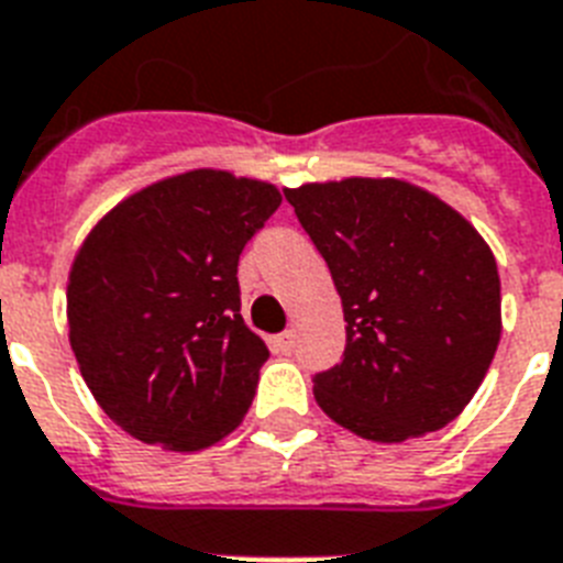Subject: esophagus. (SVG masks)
<instances>
[{
    "label": "esophagus",
    "instance_id": "1",
    "mask_svg": "<svg viewBox=\"0 0 563 563\" xmlns=\"http://www.w3.org/2000/svg\"><path fill=\"white\" fill-rule=\"evenodd\" d=\"M274 350L283 355H289L291 350H295V332H291V329H286V332H280V335L274 338Z\"/></svg>",
    "mask_w": 563,
    "mask_h": 563
}]
</instances>
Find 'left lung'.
Returning <instances> with one entry per match:
<instances>
[{
  "mask_svg": "<svg viewBox=\"0 0 563 563\" xmlns=\"http://www.w3.org/2000/svg\"><path fill=\"white\" fill-rule=\"evenodd\" d=\"M286 202L344 306L341 364L312 378L323 413L373 442L445 428L500 341L492 249L454 208L396 178L303 185Z\"/></svg>",
  "mask_w": 563,
  "mask_h": 563,
  "instance_id": "left-lung-1",
  "label": "left lung"
}]
</instances>
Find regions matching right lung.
I'll return each mask as SVG.
<instances>
[{
	"label": "right lung",
	"instance_id": "1",
	"mask_svg": "<svg viewBox=\"0 0 563 563\" xmlns=\"http://www.w3.org/2000/svg\"><path fill=\"white\" fill-rule=\"evenodd\" d=\"M277 208L274 185L194 170L123 199L86 236L68 274V341L130 437L199 451L249 413L268 350L242 321L236 266Z\"/></svg>",
	"mask_w": 563,
	"mask_h": 563
}]
</instances>
